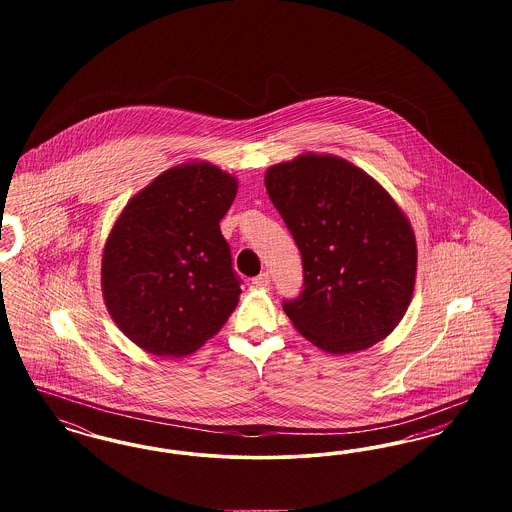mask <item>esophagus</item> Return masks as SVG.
<instances>
[{
  "instance_id": "1",
  "label": "esophagus",
  "mask_w": 512,
  "mask_h": 512,
  "mask_svg": "<svg viewBox=\"0 0 512 512\" xmlns=\"http://www.w3.org/2000/svg\"><path fill=\"white\" fill-rule=\"evenodd\" d=\"M253 284H255L257 288H268V286H270V274H268V272H261L259 276L253 278Z\"/></svg>"
}]
</instances>
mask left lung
<instances>
[{
  "mask_svg": "<svg viewBox=\"0 0 512 512\" xmlns=\"http://www.w3.org/2000/svg\"><path fill=\"white\" fill-rule=\"evenodd\" d=\"M268 197L301 251L305 290L284 311L318 349L345 355L388 338L416 280L413 226L384 186L328 153L268 167Z\"/></svg>",
  "mask_w": 512,
  "mask_h": 512,
  "instance_id": "obj_1",
  "label": "left lung"
}]
</instances>
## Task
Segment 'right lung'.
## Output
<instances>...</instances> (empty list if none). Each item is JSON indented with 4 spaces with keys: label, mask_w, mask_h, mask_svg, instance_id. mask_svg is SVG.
<instances>
[{
    "label": "right lung",
    "mask_w": 512,
    "mask_h": 512,
    "mask_svg": "<svg viewBox=\"0 0 512 512\" xmlns=\"http://www.w3.org/2000/svg\"><path fill=\"white\" fill-rule=\"evenodd\" d=\"M236 176L207 161L161 172L115 220L101 259L103 301L122 334L157 357H186L240 301L220 219Z\"/></svg>",
    "instance_id": "obj_1"
}]
</instances>
